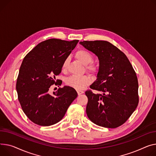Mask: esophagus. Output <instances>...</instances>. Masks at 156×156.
<instances>
[{
  "mask_svg": "<svg viewBox=\"0 0 156 156\" xmlns=\"http://www.w3.org/2000/svg\"><path fill=\"white\" fill-rule=\"evenodd\" d=\"M77 93H78V94L80 95L81 94H83V93H84V91H81V90H77Z\"/></svg>",
  "mask_w": 156,
  "mask_h": 156,
  "instance_id": "esophagus-1",
  "label": "esophagus"
}]
</instances>
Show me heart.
Masks as SVG:
<instances>
[{"mask_svg":"<svg viewBox=\"0 0 156 156\" xmlns=\"http://www.w3.org/2000/svg\"><path fill=\"white\" fill-rule=\"evenodd\" d=\"M76 58L85 66L86 70L91 73L93 74H96L98 71V65L91 63L93 59V55L87 50L81 49L75 53ZM69 58H66L62 65V69L65 70L68 66ZM91 82V79L89 76H71L66 80V84L76 90H81L86 86L88 85Z\"/></svg>","mask_w":156,"mask_h":156,"instance_id":"1","label":"heart"}]
</instances>
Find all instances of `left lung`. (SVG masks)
Here are the masks:
<instances>
[{
    "instance_id": "1",
    "label": "left lung",
    "mask_w": 156,
    "mask_h": 156,
    "mask_svg": "<svg viewBox=\"0 0 156 156\" xmlns=\"http://www.w3.org/2000/svg\"><path fill=\"white\" fill-rule=\"evenodd\" d=\"M80 44L99 59L97 80L88 90L86 112L96 125L114 129L125 123L139 103L138 80L126 55L106 41H81Z\"/></svg>"
}]
</instances>
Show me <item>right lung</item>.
<instances>
[{"label":"right lung","instance_id":"add662e5","mask_svg":"<svg viewBox=\"0 0 156 156\" xmlns=\"http://www.w3.org/2000/svg\"><path fill=\"white\" fill-rule=\"evenodd\" d=\"M78 41L49 39L38 44L24 57L16 90L23 112L34 123L49 126L58 123L77 97L76 91L68 86L59 88L53 95L49 90L56 83L55 76L61 72L63 61Z\"/></svg>","mask_w":156,"mask_h":156}]
</instances>
